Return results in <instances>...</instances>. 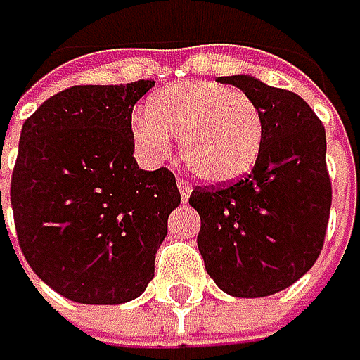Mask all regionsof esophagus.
<instances>
[{
	"label": "esophagus",
	"instance_id": "34e87169",
	"mask_svg": "<svg viewBox=\"0 0 360 360\" xmlns=\"http://www.w3.org/2000/svg\"><path fill=\"white\" fill-rule=\"evenodd\" d=\"M176 188H179V192H181V198H184V200H188V198H190L192 188H190V184L186 181L184 176H179V179H176Z\"/></svg>",
	"mask_w": 360,
	"mask_h": 360
}]
</instances>
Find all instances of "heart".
<instances>
[{
    "mask_svg": "<svg viewBox=\"0 0 360 360\" xmlns=\"http://www.w3.org/2000/svg\"><path fill=\"white\" fill-rule=\"evenodd\" d=\"M179 136L181 160L205 184H230L248 174L262 151L258 104L215 81H186L158 91L134 119V141L149 160H162Z\"/></svg>",
    "mask_w": 360,
    "mask_h": 360,
    "instance_id": "1",
    "label": "heart"
}]
</instances>
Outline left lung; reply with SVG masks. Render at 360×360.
Instances as JSON below:
<instances>
[{
	"mask_svg": "<svg viewBox=\"0 0 360 360\" xmlns=\"http://www.w3.org/2000/svg\"><path fill=\"white\" fill-rule=\"evenodd\" d=\"M250 96L264 121L256 166L237 181L194 188L198 250L219 290L256 299L292 286L320 256L330 213L324 125L309 104L252 76H219Z\"/></svg>",
	"mask_w": 360,
	"mask_h": 360,
	"instance_id": "8db88e82",
	"label": "left lung"
}]
</instances>
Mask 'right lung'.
Instances as JSON below:
<instances>
[{
  "instance_id": "1",
  "label": "right lung",
  "mask_w": 360,
  "mask_h": 360,
  "mask_svg": "<svg viewBox=\"0 0 360 360\" xmlns=\"http://www.w3.org/2000/svg\"><path fill=\"white\" fill-rule=\"evenodd\" d=\"M153 85H76L22 123L10 181L18 248L70 301L119 305L153 279L168 215L181 202L168 168L143 170L134 160L132 110Z\"/></svg>"
}]
</instances>
